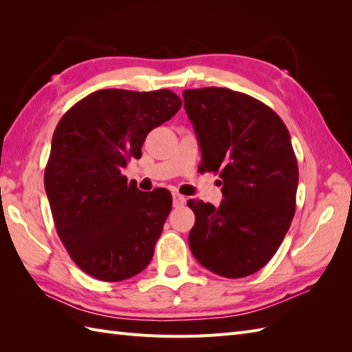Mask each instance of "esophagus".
Returning a JSON list of instances; mask_svg holds the SVG:
<instances>
[{
    "instance_id": "34e87169",
    "label": "esophagus",
    "mask_w": 352,
    "mask_h": 352,
    "mask_svg": "<svg viewBox=\"0 0 352 352\" xmlns=\"http://www.w3.org/2000/svg\"><path fill=\"white\" fill-rule=\"evenodd\" d=\"M172 201H174V207H182L186 204V198L178 192L172 193Z\"/></svg>"
}]
</instances>
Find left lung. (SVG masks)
<instances>
[{
    "label": "left lung",
    "mask_w": 352,
    "mask_h": 352,
    "mask_svg": "<svg viewBox=\"0 0 352 352\" xmlns=\"http://www.w3.org/2000/svg\"><path fill=\"white\" fill-rule=\"evenodd\" d=\"M204 172L221 177L219 207L189 199L190 251L208 271L242 278L280 248L296 208L298 163L281 118L252 96L226 87L188 89Z\"/></svg>",
    "instance_id": "8db88e82"
}]
</instances>
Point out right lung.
<instances>
[{
	"mask_svg": "<svg viewBox=\"0 0 352 352\" xmlns=\"http://www.w3.org/2000/svg\"><path fill=\"white\" fill-rule=\"evenodd\" d=\"M182 107L168 89H102L66 111L52 134L45 190L57 234L81 271L122 281L154 256L172 208L170 192H142L121 174L148 133Z\"/></svg>",
	"mask_w": 352,
	"mask_h": 352,
	"instance_id": "add662e5",
	"label": "right lung"
}]
</instances>
